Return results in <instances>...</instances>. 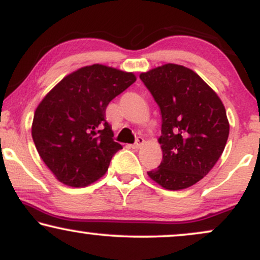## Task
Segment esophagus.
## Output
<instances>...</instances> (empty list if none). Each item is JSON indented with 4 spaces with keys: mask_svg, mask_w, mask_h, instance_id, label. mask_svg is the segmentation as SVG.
<instances>
[{
    "mask_svg": "<svg viewBox=\"0 0 260 260\" xmlns=\"http://www.w3.org/2000/svg\"><path fill=\"white\" fill-rule=\"evenodd\" d=\"M144 144V139L142 138V137H138V138L136 139V143H134V145H133V148H136V149H138V148H140L142 147V145Z\"/></svg>",
    "mask_w": 260,
    "mask_h": 260,
    "instance_id": "34e87169",
    "label": "esophagus"
}]
</instances>
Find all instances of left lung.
I'll return each mask as SVG.
<instances>
[{
	"label": "left lung",
	"instance_id": "obj_1",
	"mask_svg": "<svg viewBox=\"0 0 260 260\" xmlns=\"http://www.w3.org/2000/svg\"><path fill=\"white\" fill-rule=\"evenodd\" d=\"M161 111L162 161L149 177L170 190L201 181L221 156L230 126L223 104L196 72L168 63L139 76Z\"/></svg>",
	"mask_w": 260,
	"mask_h": 260
}]
</instances>
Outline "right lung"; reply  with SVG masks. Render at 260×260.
I'll return each mask as SVG.
<instances>
[{
    "mask_svg": "<svg viewBox=\"0 0 260 260\" xmlns=\"http://www.w3.org/2000/svg\"><path fill=\"white\" fill-rule=\"evenodd\" d=\"M134 82L133 73L86 66L64 77L39 104L32 140L59 182L85 187L105 175L112 156L122 149L112 139L106 107Z\"/></svg>",
    "mask_w": 260,
    "mask_h": 260,
    "instance_id": "right-lung-1",
    "label": "right lung"
}]
</instances>
